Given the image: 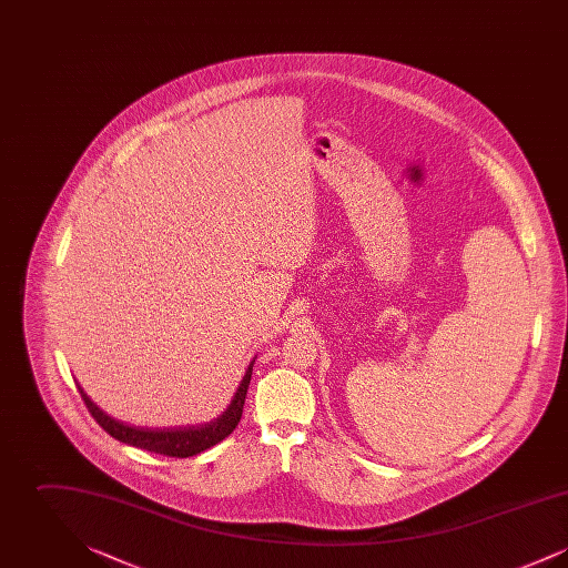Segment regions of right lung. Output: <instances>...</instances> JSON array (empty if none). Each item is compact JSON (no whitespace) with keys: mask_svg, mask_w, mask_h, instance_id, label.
<instances>
[{"mask_svg":"<svg viewBox=\"0 0 568 568\" xmlns=\"http://www.w3.org/2000/svg\"><path fill=\"white\" fill-rule=\"evenodd\" d=\"M257 357V355H255ZM255 357L248 362L246 371H244L243 378L230 400L227 408L213 419L209 424H202V426H187V428H163V430H151V428H135V426H128L119 419H112L110 415H106L100 406L95 405L79 385V392H81L82 400L89 408V413L93 415V419L106 430V433L125 443V445H132L138 449H146L151 454H162V456H170V458H190V456H197L206 449H211L216 443H221L225 436L234 433V428L239 426L241 422V415H243L244 396H246V389H248V383H251V373H253V364H255Z\"/></svg>","mask_w":568,"mask_h":568,"instance_id":"right-lung-1","label":"right lung"}]
</instances>
